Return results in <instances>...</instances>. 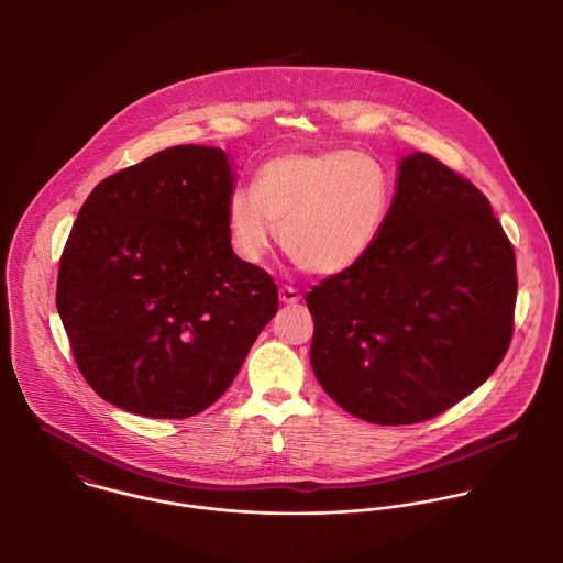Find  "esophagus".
Instances as JSON below:
<instances>
[{
	"label": "esophagus",
	"mask_w": 563,
	"mask_h": 563,
	"mask_svg": "<svg viewBox=\"0 0 563 563\" xmlns=\"http://www.w3.org/2000/svg\"><path fill=\"white\" fill-rule=\"evenodd\" d=\"M299 299H301V295H299L295 288H290V286H282V288H279V301H282V303L295 306V303H299Z\"/></svg>",
	"instance_id": "34e87169"
}]
</instances>
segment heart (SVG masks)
Here are the masks:
<instances>
[{
  "label": "heart",
  "mask_w": 563,
  "mask_h": 563,
  "mask_svg": "<svg viewBox=\"0 0 563 563\" xmlns=\"http://www.w3.org/2000/svg\"><path fill=\"white\" fill-rule=\"evenodd\" d=\"M393 201L382 162L351 150L286 154L260 166L253 188L228 201V230L236 255L260 262L277 239L310 275H338L366 257Z\"/></svg>",
  "instance_id": "heart-1"
}]
</instances>
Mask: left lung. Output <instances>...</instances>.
<instances>
[{
  "mask_svg": "<svg viewBox=\"0 0 563 563\" xmlns=\"http://www.w3.org/2000/svg\"><path fill=\"white\" fill-rule=\"evenodd\" d=\"M516 288V255L489 201L429 154L402 156L375 246L306 295L312 371L366 422L433 418L500 364Z\"/></svg>",
  "mask_w": 563,
  "mask_h": 563,
  "instance_id": "8db88e82",
  "label": "left lung"
}]
</instances>
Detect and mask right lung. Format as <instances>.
Segmentation results:
<instances>
[{
    "instance_id": "obj_1",
    "label": "right lung",
    "mask_w": 563,
    "mask_h": 563,
    "mask_svg": "<svg viewBox=\"0 0 563 563\" xmlns=\"http://www.w3.org/2000/svg\"><path fill=\"white\" fill-rule=\"evenodd\" d=\"M236 173L177 145L95 186L65 244L56 306L88 386L125 411L188 418L234 382L277 286L230 241Z\"/></svg>"
}]
</instances>
